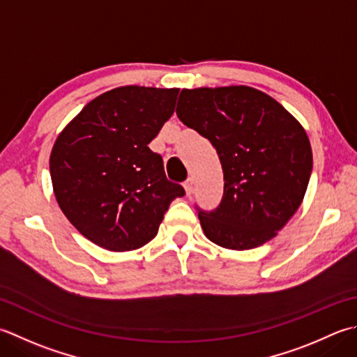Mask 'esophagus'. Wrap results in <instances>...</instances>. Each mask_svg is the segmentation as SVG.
<instances>
[{"label":"esophagus","mask_w":357,"mask_h":357,"mask_svg":"<svg viewBox=\"0 0 357 357\" xmlns=\"http://www.w3.org/2000/svg\"><path fill=\"white\" fill-rule=\"evenodd\" d=\"M184 188H185V195L187 197H190V195L193 193V179H187L184 183Z\"/></svg>","instance_id":"1"}]
</instances>
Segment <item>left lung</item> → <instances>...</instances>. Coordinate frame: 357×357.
I'll use <instances>...</instances> for the list:
<instances>
[{
	"label": "left lung",
	"instance_id": "left-lung-1",
	"mask_svg": "<svg viewBox=\"0 0 357 357\" xmlns=\"http://www.w3.org/2000/svg\"><path fill=\"white\" fill-rule=\"evenodd\" d=\"M176 114L212 142L225 173L220 206L198 208L207 238L234 250L274 238L302 204L312 170L297 119L250 86L183 89Z\"/></svg>",
	"mask_w": 357,
	"mask_h": 357
}]
</instances>
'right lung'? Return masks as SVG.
<instances>
[{"label": "right lung", "mask_w": 357, "mask_h": 357, "mask_svg": "<svg viewBox=\"0 0 357 357\" xmlns=\"http://www.w3.org/2000/svg\"><path fill=\"white\" fill-rule=\"evenodd\" d=\"M178 88H114L91 100L55 141L49 170L69 222L103 249L142 248L183 185L170 183L149 144L169 121Z\"/></svg>", "instance_id": "add662e5"}]
</instances>
